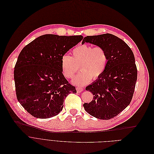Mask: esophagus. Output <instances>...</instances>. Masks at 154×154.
<instances>
[{"instance_id": "1", "label": "esophagus", "mask_w": 154, "mask_h": 154, "mask_svg": "<svg viewBox=\"0 0 154 154\" xmlns=\"http://www.w3.org/2000/svg\"><path fill=\"white\" fill-rule=\"evenodd\" d=\"M84 90V89L83 88H80V87H77L76 88V91L78 93H80V92H82Z\"/></svg>"}]
</instances>
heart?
Returning <instances> with one entry per match:
<instances>
[{
    "label": "heart",
    "instance_id": "1",
    "mask_svg": "<svg viewBox=\"0 0 154 154\" xmlns=\"http://www.w3.org/2000/svg\"><path fill=\"white\" fill-rule=\"evenodd\" d=\"M108 54L102 47L79 45L72 51V56L64 54L61 57V69L64 76L71 78L79 69L80 71L72 79V83L83 86L97 79L105 71L108 63Z\"/></svg>",
    "mask_w": 154,
    "mask_h": 154
}]
</instances>
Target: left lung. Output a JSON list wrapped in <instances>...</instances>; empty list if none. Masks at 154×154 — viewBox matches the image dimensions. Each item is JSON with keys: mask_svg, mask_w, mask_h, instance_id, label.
Returning a JSON list of instances; mask_svg holds the SVG:
<instances>
[{"mask_svg": "<svg viewBox=\"0 0 154 154\" xmlns=\"http://www.w3.org/2000/svg\"><path fill=\"white\" fill-rule=\"evenodd\" d=\"M85 42L104 48L108 60L102 75L86 87L94 97L83 106L95 118L109 120L126 108L133 97L137 79L135 57L125 42L111 34L88 35Z\"/></svg>", "mask_w": 154, "mask_h": 154, "instance_id": "left-lung-1", "label": "left lung"}]
</instances>
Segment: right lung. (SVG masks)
Listing matches in <instances>:
<instances>
[{
  "instance_id": "1",
  "label": "right lung",
  "mask_w": 154,
  "mask_h": 154,
  "mask_svg": "<svg viewBox=\"0 0 154 154\" xmlns=\"http://www.w3.org/2000/svg\"><path fill=\"white\" fill-rule=\"evenodd\" d=\"M83 38L81 35L45 34L21 51L14 72L17 98L35 118L58 115L64 100L69 93H76L63 74L61 57Z\"/></svg>"
}]
</instances>
